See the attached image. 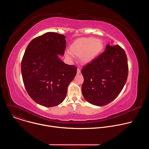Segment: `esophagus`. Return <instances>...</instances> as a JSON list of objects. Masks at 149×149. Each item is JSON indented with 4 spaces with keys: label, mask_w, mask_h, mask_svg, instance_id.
Wrapping results in <instances>:
<instances>
[{
    "label": "esophagus",
    "mask_w": 149,
    "mask_h": 149,
    "mask_svg": "<svg viewBox=\"0 0 149 149\" xmlns=\"http://www.w3.org/2000/svg\"><path fill=\"white\" fill-rule=\"evenodd\" d=\"M80 72H81V70L79 68H78V70H77V74H80Z\"/></svg>",
    "instance_id": "1"
}]
</instances>
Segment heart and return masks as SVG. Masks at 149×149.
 I'll use <instances>...</instances> for the list:
<instances>
[{
	"label": "heart",
	"mask_w": 149,
	"mask_h": 149,
	"mask_svg": "<svg viewBox=\"0 0 149 149\" xmlns=\"http://www.w3.org/2000/svg\"><path fill=\"white\" fill-rule=\"evenodd\" d=\"M104 48L101 39L94 37L81 38L74 40L69 48L71 55L80 57L84 63H88L95 59L102 52ZM68 57V55H67Z\"/></svg>",
	"instance_id": "obj_1"
}]
</instances>
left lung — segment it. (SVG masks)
<instances>
[{
	"instance_id": "8db88e82",
	"label": "left lung",
	"mask_w": 149,
	"mask_h": 149,
	"mask_svg": "<svg viewBox=\"0 0 149 149\" xmlns=\"http://www.w3.org/2000/svg\"><path fill=\"white\" fill-rule=\"evenodd\" d=\"M129 67L124 50L107 45L105 51L83 67L82 93L87 101L103 106L120 93L128 77Z\"/></svg>"
}]
</instances>
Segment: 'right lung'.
Masks as SVG:
<instances>
[{
    "instance_id": "add662e5",
    "label": "right lung",
    "mask_w": 149,
    "mask_h": 149,
    "mask_svg": "<svg viewBox=\"0 0 149 149\" xmlns=\"http://www.w3.org/2000/svg\"><path fill=\"white\" fill-rule=\"evenodd\" d=\"M65 48L64 35L47 32L32 39L23 56L21 72L25 89L34 101L44 107H54L64 100L77 74V67L58 57Z\"/></svg>"
}]
</instances>
